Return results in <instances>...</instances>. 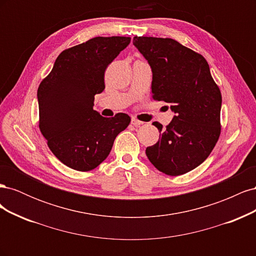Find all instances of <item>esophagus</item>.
<instances>
[{
	"label": "esophagus",
	"instance_id": "esophagus-1",
	"mask_svg": "<svg viewBox=\"0 0 256 256\" xmlns=\"http://www.w3.org/2000/svg\"><path fill=\"white\" fill-rule=\"evenodd\" d=\"M131 124H132V125H134V126H136V127H138V126L143 125V122L136 120V118H131Z\"/></svg>",
	"mask_w": 256,
	"mask_h": 256
}]
</instances>
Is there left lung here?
I'll return each instance as SVG.
<instances>
[{
  "instance_id": "8db88e82",
  "label": "left lung",
  "mask_w": 256,
  "mask_h": 256,
  "mask_svg": "<svg viewBox=\"0 0 256 256\" xmlns=\"http://www.w3.org/2000/svg\"><path fill=\"white\" fill-rule=\"evenodd\" d=\"M152 72V98L171 104L173 120L146 156L160 172L178 176L207 159L220 136L221 92L206 60L172 38L134 37Z\"/></svg>"
}]
</instances>
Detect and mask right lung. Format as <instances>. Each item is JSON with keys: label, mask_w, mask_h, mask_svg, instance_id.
Returning <instances> with one entry per match:
<instances>
[{"label": "right lung", "mask_w": 256, "mask_h": 256, "mask_svg": "<svg viewBox=\"0 0 256 256\" xmlns=\"http://www.w3.org/2000/svg\"><path fill=\"white\" fill-rule=\"evenodd\" d=\"M130 37H95L62 52L37 90L40 129L62 164L76 171L97 168L109 156L115 138L130 118H104L94 96L104 90V72Z\"/></svg>", "instance_id": "obj_1"}]
</instances>
